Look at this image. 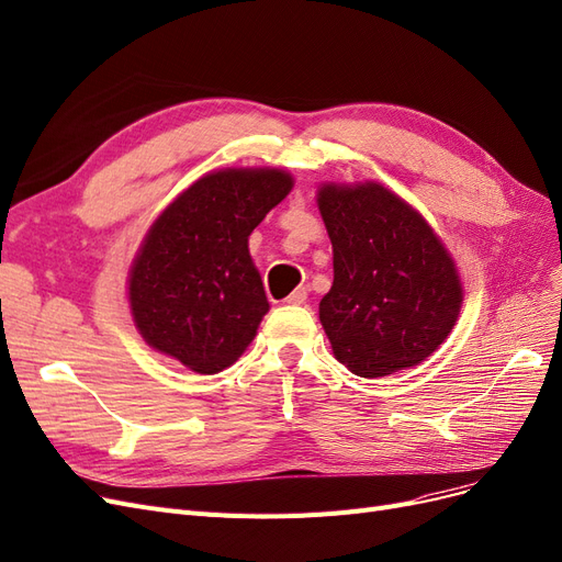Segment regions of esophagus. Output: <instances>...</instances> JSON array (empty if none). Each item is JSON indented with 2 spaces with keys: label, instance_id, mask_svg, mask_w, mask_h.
<instances>
[{
  "label": "esophagus",
  "instance_id": "obj_1",
  "mask_svg": "<svg viewBox=\"0 0 562 562\" xmlns=\"http://www.w3.org/2000/svg\"><path fill=\"white\" fill-rule=\"evenodd\" d=\"M285 302H288V304H304V302H306V290H304V288L293 290V293H290V295L285 297Z\"/></svg>",
  "mask_w": 562,
  "mask_h": 562
}]
</instances>
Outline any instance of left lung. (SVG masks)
Instances as JSON below:
<instances>
[{"mask_svg":"<svg viewBox=\"0 0 562 562\" xmlns=\"http://www.w3.org/2000/svg\"><path fill=\"white\" fill-rule=\"evenodd\" d=\"M335 281L318 318L335 358L364 379L430 358L458 321L462 281L432 225L379 181L321 183Z\"/></svg>","mask_w":562,"mask_h":562,"instance_id":"1","label":"left lung"}]
</instances>
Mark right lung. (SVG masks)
Returning <instances> with one entry per match:
<instances>
[{
	"label": "right lung",
	"instance_id": "1",
	"mask_svg": "<svg viewBox=\"0 0 562 562\" xmlns=\"http://www.w3.org/2000/svg\"><path fill=\"white\" fill-rule=\"evenodd\" d=\"M279 167L209 171L153 221L127 277L144 341L198 374H218L269 312L248 237L293 190Z\"/></svg>",
	"mask_w": 562,
	"mask_h": 562
}]
</instances>
